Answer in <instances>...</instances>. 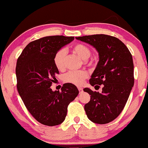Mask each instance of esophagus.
I'll use <instances>...</instances> for the list:
<instances>
[{
  "instance_id": "1",
  "label": "esophagus",
  "mask_w": 148,
  "mask_h": 148,
  "mask_svg": "<svg viewBox=\"0 0 148 148\" xmlns=\"http://www.w3.org/2000/svg\"><path fill=\"white\" fill-rule=\"evenodd\" d=\"M78 91H80V92H82V91H83V88H82V87H78Z\"/></svg>"
}]
</instances>
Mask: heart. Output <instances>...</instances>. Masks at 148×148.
Here are the masks:
<instances>
[{
    "label": "heart",
    "mask_w": 148,
    "mask_h": 148,
    "mask_svg": "<svg viewBox=\"0 0 148 148\" xmlns=\"http://www.w3.org/2000/svg\"><path fill=\"white\" fill-rule=\"evenodd\" d=\"M73 51L83 60H87L91 55L89 48L85 45L76 44L73 46ZM67 51L65 49H60L56 52L53 57L54 64L58 70H63L65 67V59L66 57ZM88 76L87 73L85 71L78 72H69L63 77L65 83L73 84L76 86H81L84 83V80Z\"/></svg>",
    "instance_id": "heart-1"
}]
</instances>
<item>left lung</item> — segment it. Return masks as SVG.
Here are the masks:
<instances>
[{
  "instance_id": "8db88e82",
  "label": "left lung",
  "mask_w": 148,
  "mask_h": 148,
  "mask_svg": "<svg viewBox=\"0 0 148 148\" xmlns=\"http://www.w3.org/2000/svg\"><path fill=\"white\" fill-rule=\"evenodd\" d=\"M76 40L91 45L98 52L99 61L89 80L91 86L103 85L101 93L85 88L91 95L85 105L88 119L98 124H107L121 113L134 86L132 55L124 43L106 35H86Z\"/></svg>"
}]
</instances>
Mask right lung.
Returning a JSON list of instances; mask_svg holds the SVG:
<instances>
[{
  "instance_id": "1",
  "label": "right lung",
  "mask_w": 148,
  "mask_h": 148,
  "mask_svg": "<svg viewBox=\"0 0 148 148\" xmlns=\"http://www.w3.org/2000/svg\"><path fill=\"white\" fill-rule=\"evenodd\" d=\"M74 40L63 35L48 36L30 42L17 61V88L24 105L37 121L54 126L65 120L70 102L78 96L77 87L65 83L61 91L51 87L59 74L54 64L55 53Z\"/></svg>"
}]
</instances>
